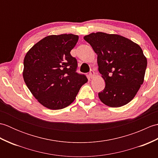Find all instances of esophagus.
Segmentation results:
<instances>
[{"label":"esophagus","mask_w":158,"mask_h":158,"mask_svg":"<svg viewBox=\"0 0 158 158\" xmlns=\"http://www.w3.org/2000/svg\"><path fill=\"white\" fill-rule=\"evenodd\" d=\"M89 77L91 79H92L95 76V73L93 71V70H90V72H89Z\"/></svg>","instance_id":"esophagus-1"}]
</instances>
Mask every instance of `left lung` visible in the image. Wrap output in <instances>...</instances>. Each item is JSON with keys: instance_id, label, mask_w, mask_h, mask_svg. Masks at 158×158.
Here are the masks:
<instances>
[{"instance_id": "left-lung-1", "label": "left lung", "mask_w": 158, "mask_h": 158, "mask_svg": "<svg viewBox=\"0 0 158 158\" xmlns=\"http://www.w3.org/2000/svg\"><path fill=\"white\" fill-rule=\"evenodd\" d=\"M98 55V71L105 88L98 93L101 102L120 107L132 100L140 88L147 65L141 48L124 36L98 32L83 37Z\"/></svg>"}]
</instances>
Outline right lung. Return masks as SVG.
<instances>
[{
    "label": "right lung",
    "instance_id": "obj_1",
    "mask_svg": "<svg viewBox=\"0 0 158 158\" xmlns=\"http://www.w3.org/2000/svg\"><path fill=\"white\" fill-rule=\"evenodd\" d=\"M73 34L49 35L32 47L23 60V80L43 106L58 110L75 100L81 87L88 81L76 72L77 61L70 51L78 41Z\"/></svg>",
    "mask_w": 158,
    "mask_h": 158
}]
</instances>
